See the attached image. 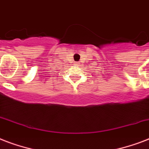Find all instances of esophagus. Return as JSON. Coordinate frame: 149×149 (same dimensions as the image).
Instances as JSON below:
<instances>
[{"instance_id": "obj_1", "label": "esophagus", "mask_w": 149, "mask_h": 149, "mask_svg": "<svg viewBox=\"0 0 149 149\" xmlns=\"http://www.w3.org/2000/svg\"><path fill=\"white\" fill-rule=\"evenodd\" d=\"M75 65H79V62H75Z\"/></svg>"}]
</instances>
